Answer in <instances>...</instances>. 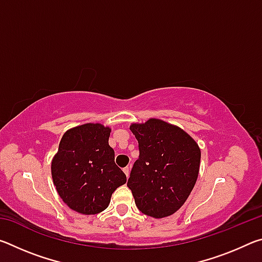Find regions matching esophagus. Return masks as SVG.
Here are the masks:
<instances>
[{
  "instance_id": "34e87169",
  "label": "esophagus",
  "mask_w": 262,
  "mask_h": 262,
  "mask_svg": "<svg viewBox=\"0 0 262 262\" xmlns=\"http://www.w3.org/2000/svg\"><path fill=\"white\" fill-rule=\"evenodd\" d=\"M129 166H126V167H123V172H125V174H126V177L128 178V176H129Z\"/></svg>"
}]
</instances>
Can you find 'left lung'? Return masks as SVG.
I'll return each instance as SVG.
<instances>
[{"mask_svg": "<svg viewBox=\"0 0 262 262\" xmlns=\"http://www.w3.org/2000/svg\"><path fill=\"white\" fill-rule=\"evenodd\" d=\"M129 128L140 150L127 183L136 207L155 219L174 214L196 183L200 148L181 128L159 119Z\"/></svg>", "mask_w": 262, "mask_h": 262, "instance_id": "obj_1", "label": "left lung"}]
</instances>
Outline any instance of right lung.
<instances>
[{
	"instance_id": "obj_1",
	"label": "right lung",
	"mask_w": 262,
	"mask_h": 262,
	"mask_svg": "<svg viewBox=\"0 0 262 262\" xmlns=\"http://www.w3.org/2000/svg\"><path fill=\"white\" fill-rule=\"evenodd\" d=\"M111 128L85 123L67 130L52 161V178L70 209L95 215L108 207L112 193L126 184L108 145Z\"/></svg>"
}]
</instances>
